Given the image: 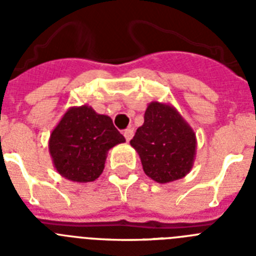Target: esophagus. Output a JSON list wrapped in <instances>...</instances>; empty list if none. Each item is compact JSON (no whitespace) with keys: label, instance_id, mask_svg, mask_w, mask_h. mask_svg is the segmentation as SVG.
<instances>
[{"label":"esophagus","instance_id":"esophagus-1","mask_svg":"<svg viewBox=\"0 0 256 256\" xmlns=\"http://www.w3.org/2000/svg\"><path fill=\"white\" fill-rule=\"evenodd\" d=\"M133 128H128V130H124V137H126V140L128 142L130 141V140H132V137H133Z\"/></svg>","mask_w":256,"mask_h":256}]
</instances>
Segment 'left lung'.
Instances as JSON below:
<instances>
[{"label": "left lung", "instance_id": "obj_1", "mask_svg": "<svg viewBox=\"0 0 256 256\" xmlns=\"http://www.w3.org/2000/svg\"><path fill=\"white\" fill-rule=\"evenodd\" d=\"M130 146L137 151L144 174L158 183L186 177L196 156V133L177 108L152 101L144 112V122Z\"/></svg>", "mask_w": 256, "mask_h": 256}]
</instances>
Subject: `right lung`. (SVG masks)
Instances as JSON below:
<instances>
[{"instance_id": "obj_1", "label": "right lung", "mask_w": 256, "mask_h": 256, "mask_svg": "<svg viewBox=\"0 0 256 256\" xmlns=\"http://www.w3.org/2000/svg\"><path fill=\"white\" fill-rule=\"evenodd\" d=\"M126 142L112 118L91 106H72L50 134L48 151L56 172L72 182L100 177L110 148Z\"/></svg>"}]
</instances>
